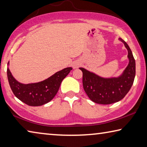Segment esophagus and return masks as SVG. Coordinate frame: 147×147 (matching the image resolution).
Wrapping results in <instances>:
<instances>
[{
	"instance_id": "esophagus-1",
	"label": "esophagus",
	"mask_w": 147,
	"mask_h": 147,
	"mask_svg": "<svg viewBox=\"0 0 147 147\" xmlns=\"http://www.w3.org/2000/svg\"><path fill=\"white\" fill-rule=\"evenodd\" d=\"M79 65H80V63H78V62H76V63H74L73 65V67L74 69H76V68H78Z\"/></svg>"
}]
</instances>
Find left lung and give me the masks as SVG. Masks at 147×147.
I'll list each match as a JSON object with an SVG mask.
<instances>
[{"mask_svg":"<svg viewBox=\"0 0 147 147\" xmlns=\"http://www.w3.org/2000/svg\"><path fill=\"white\" fill-rule=\"evenodd\" d=\"M127 50L129 59L126 68L118 77L103 78L82 67L83 88L89 98L94 103L109 105L118 102L125 96L134 83L136 76V61L129 46L122 38Z\"/></svg>","mask_w":147,"mask_h":147,"instance_id":"obj_1","label":"left lung"}]
</instances>
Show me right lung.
I'll return each mask as SVG.
<instances>
[{
  "mask_svg": "<svg viewBox=\"0 0 147 147\" xmlns=\"http://www.w3.org/2000/svg\"><path fill=\"white\" fill-rule=\"evenodd\" d=\"M72 69V67H67L43 81L27 84L16 80L8 67L7 68V76L9 84L15 96L28 105L37 107L48 103L55 97L63 80Z\"/></svg>",
  "mask_w": 147,
  "mask_h": 147,
  "instance_id": "obj_1",
  "label": "right lung"
}]
</instances>
